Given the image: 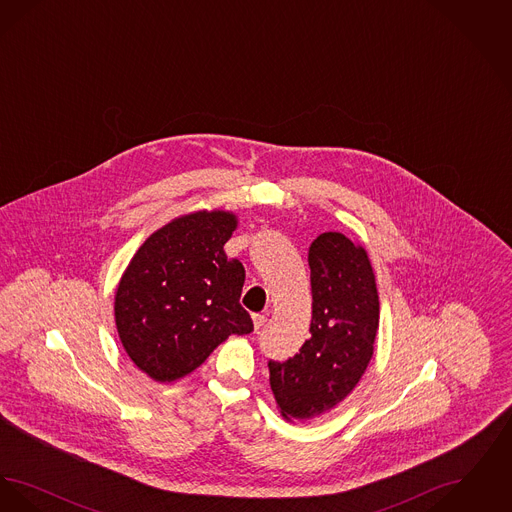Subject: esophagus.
<instances>
[{
    "instance_id": "esophagus-1",
    "label": "esophagus",
    "mask_w": 512,
    "mask_h": 512,
    "mask_svg": "<svg viewBox=\"0 0 512 512\" xmlns=\"http://www.w3.org/2000/svg\"><path fill=\"white\" fill-rule=\"evenodd\" d=\"M253 324H255V330H261L267 324V317L265 315H253Z\"/></svg>"
}]
</instances>
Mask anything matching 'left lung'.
Here are the masks:
<instances>
[{
    "label": "left lung",
    "mask_w": 512,
    "mask_h": 512,
    "mask_svg": "<svg viewBox=\"0 0 512 512\" xmlns=\"http://www.w3.org/2000/svg\"><path fill=\"white\" fill-rule=\"evenodd\" d=\"M311 338L288 361H268L270 390L286 420H307L341 403L374 353L380 301L361 245L324 232L309 247Z\"/></svg>",
    "instance_id": "left-lung-1"
}]
</instances>
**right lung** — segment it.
<instances>
[{"label":"right lung","instance_id":"right-lung-1","mask_svg":"<svg viewBox=\"0 0 512 512\" xmlns=\"http://www.w3.org/2000/svg\"><path fill=\"white\" fill-rule=\"evenodd\" d=\"M236 215L197 211L153 232L124 270L115 322L124 351L155 382L190 374L232 334L253 330L240 305L245 268L224 253Z\"/></svg>","mask_w":512,"mask_h":512}]
</instances>
